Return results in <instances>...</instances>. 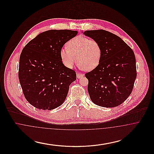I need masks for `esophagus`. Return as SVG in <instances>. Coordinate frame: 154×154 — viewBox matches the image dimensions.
I'll return each instance as SVG.
<instances>
[{
  "mask_svg": "<svg viewBox=\"0 0 154 154\" xmlns=\"http://www.w3.org/2000/svg\"><path fill=\"white\" fill-rule=\"evenodd\" d=\"M83 76H84L83 74L79 73H77V77L78 79H81V78H82Z\"/></svg>",
  "mask_w": 154,
  "mask_h": 154,
  "instance_id": "1",
  "label": "esophagus"
}]
</instances>
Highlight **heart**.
I'll list each match as a JSON object with an SVG mask.
<instances>
[{
    "label": "heart",
    "mask_w": 154,
    "mask_h": 154,
    "mask_svg": "<svg viewBox=\"0 0 154 154\" xmlns=\"http://www.w3.org/2000/svg\"><path fill=\"white\" fill-rule=\"evenodd\" d=\"M68 48H62L60 57L66 67L72 69L76 62L81 69L91 71L100 62L102 48L99 42L84 36H78L66 43Z\"/></svg>",
    "instance_id": "b5f03b06"
}]
</instances>
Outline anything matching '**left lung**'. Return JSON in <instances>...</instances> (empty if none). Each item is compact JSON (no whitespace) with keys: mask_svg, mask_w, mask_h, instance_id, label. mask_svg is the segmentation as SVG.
<instances>
[{"mask_svg":"<svg viewBox=\"0 0 154 154\" xmlns=\"http://www.w3.org/2000/svg\"><path fill=\"white\" fill-rule=\"evenodd\" d=\"M84 34L98 41L102 48L99 65L85 74L90 98L99 106L117 107L131 95L136 79L134 52L119 37L110 32L92 30Z\"/></svg>","mask_w":154,"mask_h":154,"instance_id":"1","label":"left lung"}]
</instances>
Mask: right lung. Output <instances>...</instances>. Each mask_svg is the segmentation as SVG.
Instances as JSON below:
<instances>
[{
	"mask_svg": "<svg viewBox=\"0 0 154 154\" xmlns=\"http://www.w3.org/2000/svg\"><path fill=\"white\" fill-rule=\"evenodd\" d=\"M77 33L72 30H49L38 35L23 48L19 81L25 99L37 109L53 110L65 100L76 73L63 64L60 51Z\"/></svg>",
	"mask_w": 154,
	"mask_h": 154,
	"instance_id": "1",
	"label": "right lung"
}]
</instances>
